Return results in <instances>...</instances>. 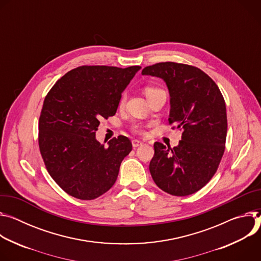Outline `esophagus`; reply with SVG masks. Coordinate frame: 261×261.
<instances>
[{
  "instance_id": "1",
  "label": "esophagus",
  "mask_w": 261,
  "mask_h": 261,
  "mask_svg": "<svg viewBox=\"0 0 261 261\" xmlns=\"http://www.w3.org/2000/svg\"><path fill=\"white\" fill-rule=\"evenodd\" d=\"M132 143H133V147H135V148L141 146L142 144H143V142H141V141H139V140H133Z\"/></svg>"
}]
</instances>
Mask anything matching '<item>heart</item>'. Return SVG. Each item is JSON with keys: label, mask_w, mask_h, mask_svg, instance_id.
I'll return each instance as SVG.
<instances>
[{"label": "heart", "mask_w": 261, "mask_h": 261, "mask_svg": "<svg viewBox=\"0 0 261 261\" xmlns=\"http://www.w3.org/2000/svg\"><path fill=\"white\" fill-rule=\"evenodd\" d=\"M159 91H163V90H161V89H159V88H155V87H152V86H147V87H145V89H144V93H145V95H146L147 97H149L150 95H152V94H154V93H156V92H159ZM125 98H126V96H125V94H123V95L121 96V98H120V105H123V103H124ZM134 130H136V132H141V125H138V124L134 125Z\"/></svg>", "instance_id": "1"}]
</instances>
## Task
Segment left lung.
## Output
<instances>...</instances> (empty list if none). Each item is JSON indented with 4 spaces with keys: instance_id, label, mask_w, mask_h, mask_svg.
<instances>
[{
    "instance_id": "1",
    "label": "left lung",
    "mask_w": 261,
    "mask_h": 261,
    "mask_svg": "<svg viewBox=\"0 0 261 261\" xmlns=\"http://www.w3.org/2000/svg\"><path fill=\"white\" fill-rule=\"evenodd\" d=\"M143 75L162 79L170 94L169 122L182 128L178 146L154 143L149 171L155 185L173 196H188L215 175L225 150L227 114L217 84L201 69L180 63L147 66Z\"/></svg>"
}]
</instances>
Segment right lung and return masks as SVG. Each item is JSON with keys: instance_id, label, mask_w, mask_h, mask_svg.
<instances>
[{"instance_id": "add662e5", "label": "right lung", "mask_w": 261, "mask_h": 261, "mask_svg": "<svg viewBox=\"0 0 261 261\" xmlns=\"http://www.w3.org/2000/svg\"><path fill=\"white\" fill-rule=\"evenodd\" d=\"M141 66H80L58 80L43 101L39 148L51 178L68 195L92 200L118 177L132 142L119 136L108 147L95 137L101 118L118 109L121 94Z\"/></svg>"}]
</instances>
